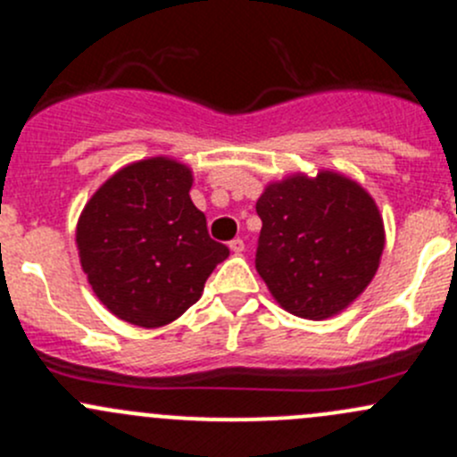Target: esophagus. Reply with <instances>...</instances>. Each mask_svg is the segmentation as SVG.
Here are the masks:
<instances>
[{
    "label": "esophagus",
    "mask_w": 457,
    "mask_h": 457,
    "mask_svg": "<svg viewBox=\"0 0 457 457\" xmlns=\"http://www.w3.org/2000/svg\"><path fill=\"white\" fill-rule=\"evenodd\" d=\"M228 249H231L233 253H236V255H240L242 251H245V242H242L240 237H236V240H231V242H228Z\"/></svg>",
    "instance_id": "34e87169"
}]
</instances>
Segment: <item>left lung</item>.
<instances>
[{
    "mask_svg": "<svg viewBox=\"0 0 457 457\" xmlns=\"http://www.w3.org/2000/svg\"><path fill=\"white\" fill-rule=\"evenodd\" d=\"M255 269L289 314L325 320L361 296L379 269L384 217L361 184L334 170L267 184Z\"/></svg>",
    "mask_w": 457,
    "mask_h": 457,
    "instance_id": "obj_1",
    "label": "left lung"
}]
</instances>
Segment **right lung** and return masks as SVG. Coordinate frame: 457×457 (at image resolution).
<instances>
[{
	"label": "right lung",
	"instance_id": "obj_1",
	"mask_svg": "<svg viewBox=\"0 0 457 457\" xmlns=\"http://www.w3.org/2000/svg\"><path fill=\"white\" fill-rule=\"evenodd\" d=\"M193 170L170 156L134 161L91 195L76 224L96 298L125 323L163 328L202 298L228 249L190 199Z\"/></svg>",
	"mask_w": 457,
	"mask_h": 457
}]
</instances>
